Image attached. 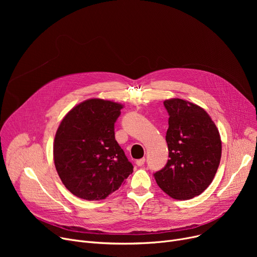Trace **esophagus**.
Wrapping results in <instances>:
<instances>
[{
  "instance_id": "34e87169",
  "label": "esophagus",
  "mask_w": 257,
  "mask_h": 257,
  "mask_svg": "<svg viewBox=\"0 0 257 257\" xmlns=\"http://www.w3.org/2000/svg\"><path fill=\"white\" fill-rule=\"evenodd\" d=\"M145 158H141V159H138L137 161H136V164H137V166L138 167H142V166H144V164H145Z\"/></svg>"
}]
</instances>
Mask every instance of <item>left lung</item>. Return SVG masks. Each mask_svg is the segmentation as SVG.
I'll return each mask as SVG.
<instances>
[{
    "mask_svg": "<svg viewBox=\"0 0 257 257\" xmlns=\"http://www.w3.org/2000/svg\"><path fill=\"white\" fill-rule=\"evenodd\" d=\"M164 105L170 116L166 136L170 159L154 178L170 197L188 200L203 193L217 173L220 133L200 106L182 99L166 100Z\"/></svg>",
    "mask_w": 257,
    "mask_h": 257,
    "instance_id": "1",
    "label": "left lung"
}]
</instances>
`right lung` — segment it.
<instances>
[{
	"instance_id": "obj_1",
	"label": "right lung",
	"mask_w": 257,
	"mask_h": 257,
	"mask_svg": "<svg viewBox=\"0 0 257 257\" xmlns=\"http://www.w3.org/2000/svg\"><path fill=\"white\" fill-rule=\"evenodd\" d=\"M121 108L112 101L90 99L61 120L54 140V164L73 195L88 201L105 199L133 172L114 138Z\"/></svg>"
}]
</instances>
